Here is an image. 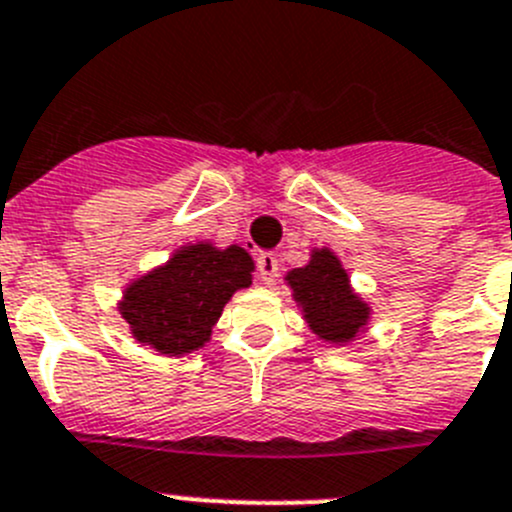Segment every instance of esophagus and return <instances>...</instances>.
<instances>
[{"mask_svg":"<svg viewBox=\"0 0 512 512\" xmlns=\"http://www.w3.org/2000/svg\"><path fill=\"white\" fill-rule=\"evenodd\" d=\"M256 271H259V279L264 281V284H274V281L279 279V259H276L274 253H259Z\"/></svg>","mask_w":512,"mask_h":512,"instance_id":"1","label":"esophagus"}]
</instances>
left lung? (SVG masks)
Wrapping results in <instances>:
<instances>
[{
	"mask_svg": "<svg viewBox=\"0 0 512 512\" xmlns=\"http://www.w3.org/2000/svg\"><path fill=\"white\" fill-rule=\"evenodd\" d=\"M294 299L304 309L306 324L324 342H352L369 319V306L349 286L347 271L329 248L311 253L304 269L286 274Z\"/></svg>",
	"mask_w": 512,
	"mask_h": 512,
	"instance_id": "left-lung-1",
	"label": "left lung"
}]
</instances>
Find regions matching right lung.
Instances as JSON below:
<instances>
[{
    "label": "right lung",
    "mask_w": 512,
    "mask_h": 512,
    "mask_svg": "<svg viewBox=\"0 0 512 512\" xmlns=\"http://www.w3.org/2000/svg\"><path fill=\"white\" fill-rule=\"evenodd\" d=\"M251 271L253 261L241 246H183L168 264L128 286L120 314L133 337L155 352H196L211 339L233 291L251 286Z\"/></svg>",
    "instance_id": "obj_1"
}]
</instances>
